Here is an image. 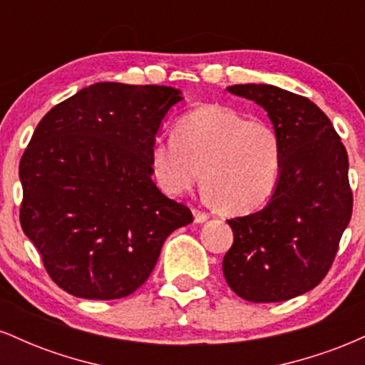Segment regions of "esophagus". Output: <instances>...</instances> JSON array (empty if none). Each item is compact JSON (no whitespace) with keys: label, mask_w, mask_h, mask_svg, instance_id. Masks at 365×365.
I'll list each match as a JSON object with an SVG mask.
<instances>
[{"label":"esophagus","mask_w":365,"mask_h":365,"mask_svg":"<svg viewBox=\"0 0 365 365\" xmlns=\"http://www.w3.org/2000/svg\"><path fill=\"white\" fill-rule=\"evenodd\" d=\"M194 220L195 223H204V221L209 220V215L207 212L200 211V209H194Z\"/></svg>","instance_id":"obj_1"}]
</instances>
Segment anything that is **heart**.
Listing matches in <instances>:
<instances>
[{
    "instance_id": "heart-1",
    "label": "heart",
    "mask_w": 365,
    "mask_h": 365,
    "mask_svg": "<svg viewBox=\"0 0 365 365\" xmlns=\"http://www.w3.org/2000/svg\"><path fill=\"white\" fill-rule=\"evenodd\" d=\"M150 170L168 194H183L202 177L212 202L249 212L269 200L283 168L276 128L223 104H200L175 123L173 137L150 145Z\"/></svg>"
}]
</instances>
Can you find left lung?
<instances>
[{
    "mask_svg": "<svg viewBox=\"0 0 365 365\" xmlns=\"http://www.w3.org/2000/svg\"><path fill=\"white\" fill-rule=\"evenodd\" d=\"M228 91L267 111L282 137L283 168L261 211L228 220L233 245L223 274L244 300L283 302L316 288L333 266L354 207L349 154L311 99L266 83Z\"/></svg>",
    "mask_w": 365,
    "mask_h": 365,
    "instance_id": "8db88e82",
    "label": "left lung"
}]
</instances>
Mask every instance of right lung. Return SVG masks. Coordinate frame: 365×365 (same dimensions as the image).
<instances>
[{"instance_id":"obj_1","label":"right lung","mask_w":365,"mask_h":365,"mask_svg":"<svg viewBox=\"0 0 365 365\" xmlns=\"http://www.w3.org/2000/svg\"><path fill=\"white\" fill-rule=\"evenodd\" d=\"M166 86L99 82L49 110L20 159V225L61 290L89 300L140 288L192 211L153 182L149 153L180 101Z\"/></svg>"}]
</instances>
